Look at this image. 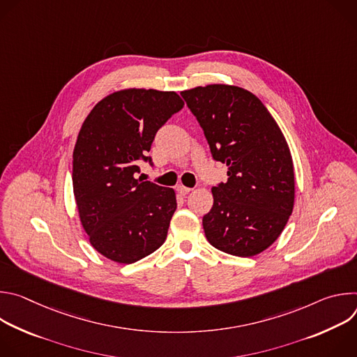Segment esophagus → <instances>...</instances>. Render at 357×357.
Returning <instances> with one entry per match:
<instances>
[{"label":"esophagus","instance_id":"obj_1","mask_svg":"<svg viewBox=\"0 0 357 357\" xmlns=\"http://www.w3.org/2000/svg\"><path fill=\"white\" fill-rule=\"evenodd\" d=\"M176 190H178L179 195L185 196V195H188L192 189H190V188H186V186H183V185H178V186H176Z\"/></svg>","mask_w":357,"mask_h":357}]
</instances>
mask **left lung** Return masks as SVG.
Here are the masks:
<instances>
[{"mask_svg":"<svg viewBox=\"0 0 357 357\" xmlns=\"http://www.w3.org/2000/svg\"><path fill=\"white\" fill-rule=\"evenodd\" d=\"M200 124L227 182L212 188L213 206L203 216L208 241L237 257H252L282 233L294 209L291 152L259 97L229 84L181 91Z\"/></svg>","mask_w":357,"mask_h":357,"instance_id":"8db88e82","label":"left lung"}]
</instances>
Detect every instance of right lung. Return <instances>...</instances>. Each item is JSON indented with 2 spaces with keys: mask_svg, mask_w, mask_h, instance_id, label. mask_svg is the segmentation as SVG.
<instances>
[{
  "mask_svg": "<svg viewBox=\"0 0 357 357\" xmlns=\"http://www.w3.org/2000/svg\"><path fill=\"white\" fill-rule=\"evenodd\" d=\"M175 91L127 89L109 94L86 117L73 151V192L91 245L132 264L158 250L176 211L175 190L142 181L139 161L157 131L181 109Z\"/></svg>",
  "mask_w": 357,
  "mask_h": 357,
  "instance_id": "right-lung-1",
  "label": "right lung"
}]
</instances>
